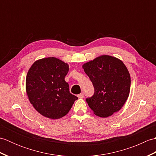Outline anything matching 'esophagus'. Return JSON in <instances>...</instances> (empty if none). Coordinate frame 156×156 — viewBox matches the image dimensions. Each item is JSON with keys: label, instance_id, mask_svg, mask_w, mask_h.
<instances>
[{"label": "esophagus", "instance_id": "34e87169", "mask_svg": "<svg viewBox=\"0 0 156 156\" xmlns=\"http://www.w3.org/2000/svg\"><path fill=\"white\" fill-rule=\"evenodd\" d=\"M77 97L79 98H84V94H83V93H80V94H78Z\"/></svg>", "mask_w": 156, "mask_h": 156}]
</instances>
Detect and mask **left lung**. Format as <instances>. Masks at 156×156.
Wrapping results in <instances>:
<instances>
[{"label":"left lung","instance_id":"left-lung-1","mask_svg":"<svg viewBox=\"0 0 156 156\" xmlns=\"http://www.w3.org/2000/svg\"><path fill=\"white\" fill-rule=\"evenodd\" d=\"M82 68L94 88V95L86 100L94 114L105 118L120 110L131 87V76L124 63L113 56L102 55Z\"/></svg>","mask_w":156,"mask_h":156}]
</instances>
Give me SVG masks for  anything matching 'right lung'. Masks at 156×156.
I'll use <instances>...</instances> for the list:
<instances>
[{"label": "right lung", "mask_w": 156, "mask_h": 156, "mask_svg": "<svg viewBox=\"0 0 156 156\" xmlns=\"http://www.w3.org/2000/svg\"><path fill=\"white\" fill-rule=\"evenodd\" d=\"M69 65L57 58L35 61L26 76L25 88L29 102L39 113L57 119L66 115L78 97L69 93L64 80Z\"/></svg>", "instance_id": "right-lung-1"}]
</instances>
